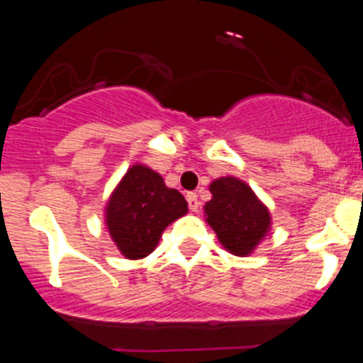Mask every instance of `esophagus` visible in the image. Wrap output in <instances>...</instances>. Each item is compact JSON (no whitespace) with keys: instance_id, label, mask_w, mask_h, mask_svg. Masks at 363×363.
<instances>
[{"instance_id":"34e87169","label":"esophagus","mask_w":363,"mask_h":363,"mask_svg":"<svg viewBox=\"0 0 363 363\" xmlns=\"http://www.w3.org/2000/svg\"><path fill=\"white\" fill-rule=\"evenodd\" d=\"M187 203H189V209H191L192 213H196L198 207H200V201H198L196 192H187Z\"/></svg>"}]
</instances>
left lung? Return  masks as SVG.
Returning <instances> with one entry per match:
<instances>
[{
	"instance_id": "8db88e82",
	"label": "left lung",
	"mask_w": 363,
	"mask_h": 363,
	"mask_svg": "<svg viewBox=\"0 0 363 363\" xmlns=\"http://www.w3.org/2000/svg\"><path fill=\"white\" fill-rule=\"evenodd\" d=\"M213 194L203 207L205 221L234 256H249L271 230V213L245 182L221 176L209 185Z\"/></svg>"
}]
</instances>
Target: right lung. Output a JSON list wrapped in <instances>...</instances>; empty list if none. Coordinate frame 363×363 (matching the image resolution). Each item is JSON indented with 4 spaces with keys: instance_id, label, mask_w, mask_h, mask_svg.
Wrapping results in <instances>:
<instances>
[{
    "instance_id": "1",
    "label": "right lung",
    "mask_w": 363,
    "mask_h": 363,
    "mask_svg": "<svg viewBox=\"0 0 363 363\" xmlns=\"http://www.w3.org/2000/svg\"><path fill=\"white\" fill-rule=\"evenodd\" d=\"M187 201L143 163L125 172L105 205V225L118 251L142 259L156 249L163 230L187 214Z\"/></svg>"
}]
</instances>
